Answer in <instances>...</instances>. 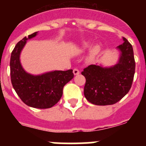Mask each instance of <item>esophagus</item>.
I'll use <instances>...</instances> for the list:
<instances>
[{
    "label": "esophagus",
    "mask_w": 146,
    "mask_h": 146,
    "mask_svg": "<svg viewBox=\"0 0 146 146\" xmlns=\"http://www.w3.org/2000/svg\"><path fill=\"white\" fill-rule=\"evenodd\" d=\"M73 73H74V75H78V74H80V72L78 69H74V70H73Z\"/></svg>",
    "instance_id": "1"
}]
</instances>
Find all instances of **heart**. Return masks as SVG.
Wrapping results in <instances>:
<instances>
[{
  "label": "heart",
  "instance_id": "b5f03b06",
  "mask_svg": "<svg viewBox=\"0 0 146 146\" xmlns=\"http://www.w3.org/2000/svg\"><path fill=\"white\" fill-rule=\"evenodd\" d=\"M91 47V44L89 43V42H86V43H84V44H83V47H84V48H88V47ZM99 50H100V47H99V45H96V46H94L91 51V54H90L91 57L92 58V57H94V55H96V54L99 52Z\"/></svg>",
  "mask_w": 146,
  "mask_h": 146
}]
</instances>
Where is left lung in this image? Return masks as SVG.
<instances>
[{"label":"left lung","mask_w":146,"mask_h":146,"mask_svg":"<svg viewBox=\"0 0 146 146\" xmlns=\"http://www.w3.org/2000/svg\"><path fill=\"white\" fill-rule=\"evenodd\" d=\"M118 46L119 61L114 66L103 68L90 65L81 74L86 77L84 95L89 102L96 105H110L120 101L129 91L135 72L133 48L123 37Z\"/></svg>","instance_id":"left-lung-1"}]
</instances>
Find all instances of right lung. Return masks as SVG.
<instances>
[{
  "mask_svg": "<svg viewBox=\"0 0 146 146\" xmlns=\"http://www.w3.org/2000/svg\"><path fill=\"white\" fill-rule=\"evenodd\" d=\"M37 32L24 37L16 44L10 59V74L13 88L22 101L28 106L39 109L52 108L63 94L64 86L74 77L72 69L54 71L42 75L27 73L22 67L20 55L28 39L36 36Z\"/></svg>",
  "mask_w": 146,
  "mask_h": 146,
  "instance_id": "1",
  "label": "right lung"
}]
</instances>
